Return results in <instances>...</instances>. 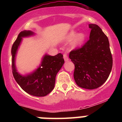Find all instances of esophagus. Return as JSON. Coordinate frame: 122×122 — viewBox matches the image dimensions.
<instances>
[{
	"instance_id": "34e87169",
	"label": "esophagus",
	"mask_w": 122,
	"mask_h": 122,
	"mask_svg": "<svg viewBox=\"0 0 122 122\" xmlns=\"http://www.w3.org/2000/svg\"><path fill=\"white\" fill-rule=\"evenodd\" d=\"M63 59H64V60L65 61V62H67L68 60H69L68 57L66 54H63Z\"/></svg>"
}]
</instances>
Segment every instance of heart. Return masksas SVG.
Segmentation results:
<instances>
[{
	"mask_svg": "<svg viewBox=\"0 0 122 122\" xmlns=\"http://www.w3.org/2000/svg\"><path fill=\"white\" fill-rule=\"evenodd\" d=\"M74 38L75 39H74V41H73V45H74V46H78L84 41L85 39V35L84 33H81L76 35V31L73 30L69 33L68 39L70 40H72Z\"/></svg>",
	"mask_w": 122,
	"mask_h": 122,
	"instance_id": "heart-1",
	"label": "heart"
}]
</instances>
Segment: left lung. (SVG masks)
Masks as SVG:
<instances>
[{
    "label": "left lung",
    "mask_w": 122,
    "mask_h": 122,
    "mask_svg": "<svg viewBox=\"0 0 122 122\" xmlns=\"http://www.w3.org/2000/svg\"><path fill=\"white\" fill-rule=\"evenodd\" d=\"M90 38L81 48L72 50L69 57L74 65V79L79 87L97 89L108 78L112 57L108 38L97 24L89 25Z\"/></svg>",
    "instance_id": "left-lung-1"
}]
</instances>
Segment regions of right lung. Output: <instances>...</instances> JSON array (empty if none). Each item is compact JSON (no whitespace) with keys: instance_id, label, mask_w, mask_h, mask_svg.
Returning a JSON list of instances; mask_svg holds the SVG:
<instances>
[{"instance_id":"right-lung-1","label":"right lung","mask_w":122,"mask_h":122,"mask_svg":"<svg viewBox=\"0 0 122 122\" xmlns=\"http://www.w3.org/2000/svg\"><path fill=\"white\" fill-rule=\"evenodd\" d=\"M34 34L30 30H24L19 33L17 39L11 48V66L14 78L23 90L31 95L45 97L54 88L57 73L64 63L61 53L54 56L46 54L43 58L41 64L35 71L26 76H22L17 72L15 66V57L22 37Z\"/></svg>"}]
</instances>
